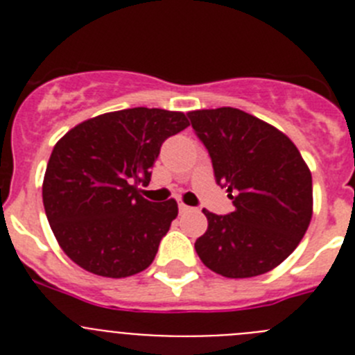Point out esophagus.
Instances as JSON below:
<instances>
[{
  "label": "esophagus",
  "instance_id": "esophagus-1",
  "mask_svg": "<svg viewBox=\"0 0 355 355\" xmlns=\"http://www.w3.org/2000/svg\"><path fill=\"white\" fill-rule=\"evenodd\" d=\"M188 211H193V208H190V206H187V205H183V202H181L180 213H188Z\"/></svg>",
  "mask_w": 355,
  "mask_h": 355
}]
</instances>
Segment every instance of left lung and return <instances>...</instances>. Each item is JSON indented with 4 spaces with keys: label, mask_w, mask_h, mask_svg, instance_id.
Masks as SVG:
<instances>
[{
    "label": "left lung",
    "mask_w": 355,
    "mask_h": 355,
    "mask_svg": "<svg viewBox=\"0 0 355 355\" xmlns=\"http://www.w3.org/2000/svg\"><path fill=\"white\" fill-rule=\"evenodd\" d=\"M211 158L216 184L234 209H202L206 233L196 241L200 261L231 279L270 272L297 249L313 215L311 172L286 135L238 108L188 114Z\"/></svg>",
    "instance_id": "8db88e82"
}]
</instances>
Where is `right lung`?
<instances>
[{
  "instance_id": "right-lung-1",
  "label": "right lung",
  "mask_w": 355,
  "mask_h": 355,
  "mask_svg": "<svg viewBox=\"0 0 355 355\" xmlns=\"http://www.w3.org/2000/svg\"><path fill=\"white\" fill-rule=\"evenodd\" d=\"M188 126L181 112L128 108L81 122L53 147L42 184L46 216L62 250L103 277L146 270L178 216V202H150L162 144Z\"/></svg>"
}]
</instances>
